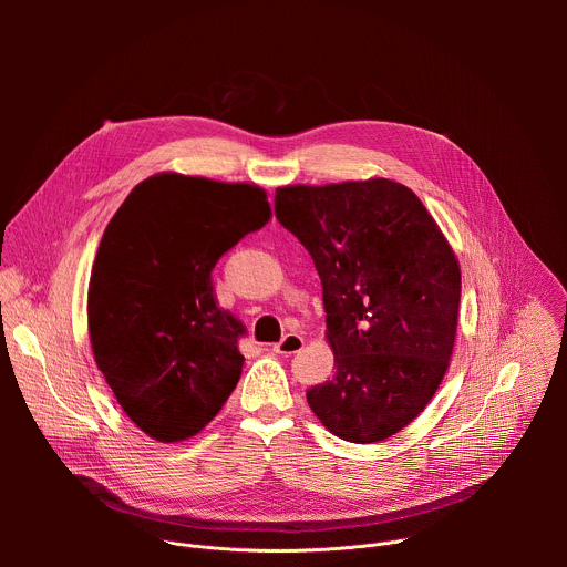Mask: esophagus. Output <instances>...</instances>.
Instances as JSON below:
<instances>
[{
  "instance_id": "1",
  "label": "esophagus",
  "mask_w": 567,
  "mask_h": 567,
  "mask_svg": "<svg viewBox=\"0 0 567 567\" xmlns=\"http://www.w3.org/2000/svg\"><path fill=\"white\" fill-rule=\"evenodd\" d=\"M302 346H305V339H302L300 334H285V337H282V341L274 346V352H276V354H285V357H289V354L300 352V350H302Z\"/></svg>"
}]
</instances>
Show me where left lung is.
Wrapping results in <instances>:
<instances>
[{
    "instance_id": "8db88e82",
    "label": "left lung",
    "mask_w": 567,
    "mask_h": 567,
    "mask_svg": "<svg viewBox=\"0 0 567 567\" xmlns=\"http://www.w3.org/2000/svg\"><path fill=\"white\" fill-rule=\"evenodd\" d=\"M276 217L322 285L334 377L307 390L330 433L372 444L409 426L455 346L460 265L420 197L368 179L276 190Z\"/></svg>"
}]
</instances>
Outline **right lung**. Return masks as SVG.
I'll list each match as a JSON object with an SVG mask.
<instances>
[{"label":"right lung","instance_id":"right-lung-1","mask_svg":"<svg viewBox=\"0 0 567 567\" xmlns=\"http://www.w3.org/2000/svg\"><path fill=\"white\" fill-rule=\"evenodd\" d=\"M269 217L254 184L161 173L107 224L90 278V341L121 409L152 440L197 435L235 390L245 326L217 305L210 271Z\"/></svg>","mask_w":567,"mask_h":567}]
</instances>
